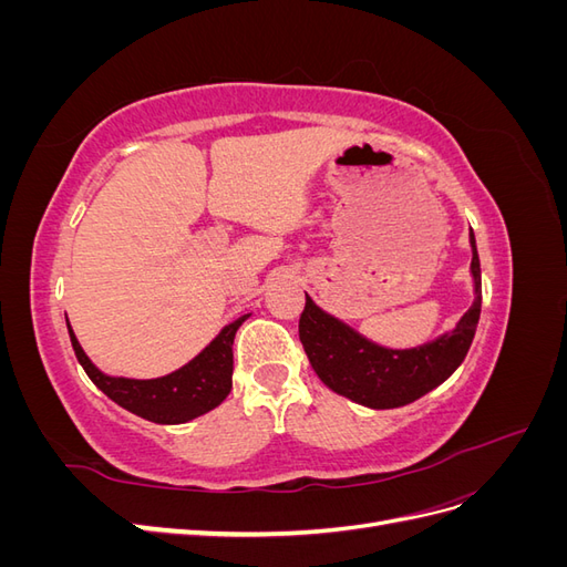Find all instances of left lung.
<instances>
[{
    "instance_id": "obj_1",
    "label": "left lung",
    "mask_w": 567,
    "mask_h": 567,
    "mask_svg": "<svg viewBox=\"0 0 567 567\" xmlns=\"http://www.w3.org/2000/svg\"><path fill=\"white\" fill-rule=\"evenodd\" d=\"M471 274L475 300L452 331L423 342L419 348L392 350L357 333L305 293L300 315V340L312 369L323 385L369 409H394L423 398L461 367L473 342L483 281H480V257L471 231Z\"/></svg>"
}]
</instances>
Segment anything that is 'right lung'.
<instances>
[{
	"label": "right lung",
	"instance_id": "1",
	"mask_svg": "<svg viewBox=\"0 0 567 567\" xmlns=\"http://www.w3.org/2000/svg\"><path fill=\"white\" fill-rule=\"evenodd\" d=\"M248 317L250 315H244L227 323L210 346L182 369L148 381L123 379V375L99 371L92 359L84 354L71 323H68V333H71L78 362L101 392L136 416L153 423L175 425L208 414L210 409L227 400L234 373V336Z\"/></svg>",
	"mask_w": 567,
	"mask_h": 567
}]
</instances>
